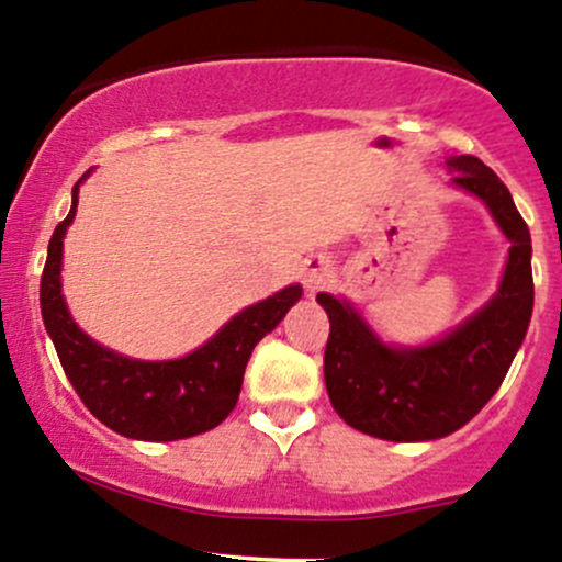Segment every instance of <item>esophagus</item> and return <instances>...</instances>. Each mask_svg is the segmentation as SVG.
<instances>
[{"label": "esophagus", "instance_id": "34e87169", "mask_svg": "<svg viewBox=\"0 0 562 562\" xmlns=\"http://www.w3.org/2000/svg\"><path fill=\"white\" fill-rule=\"evenodd\" d=\"M330 280V266L328 261H323V258H315V261L306 263L304 269V288L306 293H315L321 291V288H326Z\"/></svg>", "mask_w": 562, "mask_h": 562}]
</instances>
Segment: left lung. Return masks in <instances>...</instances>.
I'll list each match as a JSON object with an SVG mask.
<instances>
[{"instance_id":"1","label":"left lung","mask_w":562,"mask_h":562,"mask_svg":"<svg viewBox=\"0 0 562 562\" xmlns=\"http://www.w3.org/2000/svg\"><path fill=\"white\" fill-rule=\"evenodd\" d=\"M452 186L487 206L509 239L493 299L460 326L425 345H390L341 296L317 293L326 310L328 398L360 434L385 441H434L463 428L495 395L533 315L530 232L498 175L474 156H450Z\"/></svg>"}]
</instances>
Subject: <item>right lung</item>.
I'll use <instances>...</instances> for the list:
<instances>
[{
    "label": "right lung",
    "instance_id": "1",
    "mask_svg": "<svg viewBox=\"0 0 562 562\" xmlns=\"http://www.w3.org/2000/svg\"><path fill=\"white\" fill-rule=\"evenodd\" d=\"M88 175L75 182L72 210L50 236L40 282L45 330L64 374L91 415L126 439L177 441L212 430L232 415L247 360L301 299V285H288L245 306L210 341L182 358L139 360L99 345L72 321L61 293L64 236L75 221L78 191Z\"/></svg>",
    "mask_w": 562,
    "mask_h": 562
}]
</instances>
